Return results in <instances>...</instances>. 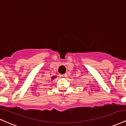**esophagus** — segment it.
Segmentation results:
<instances>
[{
	"mask_svg": "<svg viewBox=\"0 0 126 126\" xmlns=\"http://www.w3.org/2000/svg\"><path fill=\"white\" fill-rule=\"evenodd\" d=\"M67 76V74H62L61 75V77H66Z\"/></svg>",
	"mask_w": 126,
	"mask_h": 126,
	"instance_id": "esophagus-1",
	"label": "esophagus"
}]
</instances>
